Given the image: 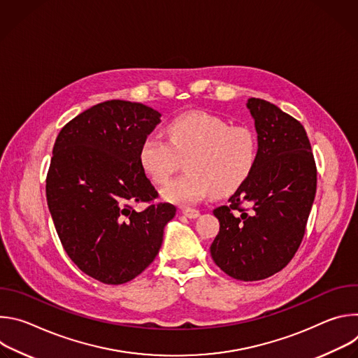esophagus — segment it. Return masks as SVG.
I'll list each match as a JSON object with an SVG mask.
<instances>
[{"label":"esophagus","mask_w":358,"mask_h":358,"mask_svg":"<svg viewBox=\"0 0 358 358\" xmlns=\"http://www.w3.org/2000/svg\"><path fill=\"white\" fill-rule=\"evenodd\" d=\"M181 213H182L184 217H187L189 220H195V218L199 217V211L195 210V208H182Z\"/></svg>","instance_id":"34e87169"}]
</instances>
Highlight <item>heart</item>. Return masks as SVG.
Wrapping results in <instances>:
<instances>
[{
    "mask_svg": "<svg viewBox=\"0 0 358 358\" xmlns=\"http://www.w3.org/2000/svg\"><path fill=\"white\" fill-rule=\"evenodd\" d=\"M166 131L169 141L157 134L143 140L138 163L152 182L163 185L187 159L188 173L163 189V196L178 206L235 192L257 166L259 141L250 127L198 112L173 119Z\"/></svg>",
    "mask_w": 358,
    "mask_h": 358,
    "instance_id": "b5f03b06",
    "label": "heart"
}]
</instances>
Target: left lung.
Here are the masks:
<instances>
[{
    "label": "left lung",
    "instance_id": "1",
    "mask_svg": "<svg viewBox=\"0 0 358 358\" xmlns=\"http://www.w3.org/2000/svg\"><path fill=\"white\" fill-rule=\"evenodd\" d=\"M258 133V162L246 182L214 210L220 232L210 250L234 279L282 271L299 249L313 206L317 170L304 127L264 99H248Z\"/></svg>",
    "mask_w": 358,
    "mask_h": 358
}]
</instances>
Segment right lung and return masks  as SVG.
I'll return each instance as SVG.
<instances>
[{"label":"right lung","instance_id":"1","mask_svg":"<svg viewBox=\"0 0 358 358\" xmlns=\"http://www.w3.org/2000/svg\"><path fill=\"white\" fill-rule=\"evenodd\" d=\"M145 105L108 100L59 131L46 176V201L73 264L90 278L122 285L157 257L176 215L138 163L143 140L162 122ZM148 203L136 212L133 203Z\"/></svg>","mask_w":358,"mask_h":358}]
</instances>
